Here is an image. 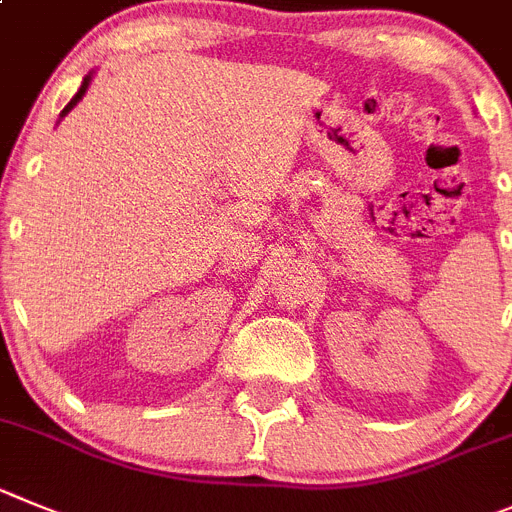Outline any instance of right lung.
<instances>
[{"label":"right lung","instance_id":"1","mask_svg":"<svg viewBox=\"0 0 512 512\" xmlns=\"http://www.w3.org/2000/svg\"><path fill=\"white\" fill-rule=\"evenodd\" d=\"M89 81H91V76H86V78H84V84H81V89H78V94H76V96H73V99H71V101H68V104H66V109H63V112H61V117H66V114H68V112H71V109H73V107H76V101H78V99H81V96H84V94H86V89H89Z\"/></svg>","mask_w":512,"mask_h":512}]
</instances>
